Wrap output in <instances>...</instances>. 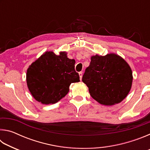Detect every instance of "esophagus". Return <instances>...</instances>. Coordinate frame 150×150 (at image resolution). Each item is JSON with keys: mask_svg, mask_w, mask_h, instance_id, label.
<instances>
[{"mask_svg": "<svg viewBox=\"0 0 150 150\" xmlns=\"http://www.w3.org/2000/svg\"><path fill=\"white\" fill-rule=\"evenodd\" d=\"M79 77H80V79L81 80V79H82V77H83V72H79Z\"/></svg>", "mask_w": 150, "mask_h": 150, "instance_id": "34e87169", "label": "esophagus"}]
</instances>
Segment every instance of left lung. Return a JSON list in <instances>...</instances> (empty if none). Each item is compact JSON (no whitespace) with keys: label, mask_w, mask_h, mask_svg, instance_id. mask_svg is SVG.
Wrapping results in <instances>:
<instances>
[{"label":"left lung","mask_w":150,"mask_h":150,"mask_svg":"<svg viewBox=\"0 0 150 150\" xmlns=\"http://www.w3.org/2000/svg\"><path fill=\"white\" fill-rule=\"evenodd\" d=\"M82 81L91 96L100 104L113 105L123 100L130 92L132 72L130 66L118 55L110 54L91 58Z\"/></svg>","instance_id":"left-lung-1"}]
</instances>
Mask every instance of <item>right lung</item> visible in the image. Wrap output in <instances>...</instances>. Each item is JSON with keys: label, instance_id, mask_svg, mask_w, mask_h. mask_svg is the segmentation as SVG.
I'll use <instances>...</instances> for the list:
<instances>
[{"label": "right lung", "instance_id": "1", "mask_svg": "<svg viewBox=\"0 0 150 150\" xmlns=\"http://www.w3.org/2000/svg\"><path fill=\"white\" fill-rule=\"evenodd\" d=\"M74 59L65 52L59 55L47 52L27 70V85L35 100L44 105L54 104L67 95L71 83L80 81Z\"/></svg>", "mask_w": 150, "mask_h": 150}]
</instances>
